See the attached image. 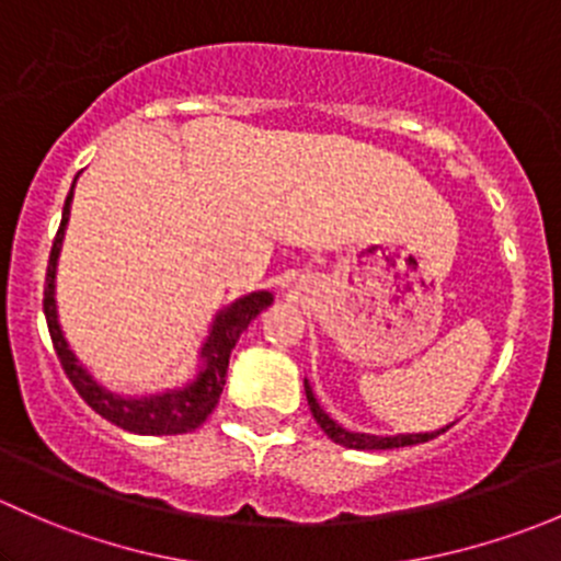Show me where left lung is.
<instances>
[{"label": "left lung", "instance_id": "1", "mask_svg": "<svg viewBox=\"0 0 561 561\" xmlns=\"http://www.w3.org/2000/svg\"><path fill=\"white\" fill-rule=\"evenodd\" d=\"M304 390H307V401H309V410H312L317 426L328 434L336 445H344V448H353V450H390V448H407V445H417V443H428V439L439 437L443 432H448L454 423L448 426L437 428V432H426V434H390V437H380V434H364V432H350V428L339 426L331 415L320 407L317 401L312 386L309 380H304Z\"/></svg>", "mask_w": 561, "mask_h": 561}]
</instances>
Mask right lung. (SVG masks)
<instances>
[{
	"label": "right lung",
	"mask_w": 561,
	"mask_h": 561,
	"mask_svg": "<svg viewBox=\"0 0 561 561\" xmlns=\"http://www.w3.org/2000/svg\"><path fill=\"white\" fill-rule=\"evenodd\" d=\"M72 190H76V181H72L65 208H61V225L59 230H56L54 247H50V260L48 271H45L43 290V312L45 320H48L50 342H54L56 355H59L61 369L70 377L72 388L81 393V399L87 401L98 415H103L105 421L124 428V432L146 434V437L195 432V428L211 415L219 396H222L225 377H228L230 366V353H233L236 342H239L241 333L247 331L249 322L274 304V296H271L268 290H254L249 293V296L236 298L233 304H228V307H222L214 314L206 339H203L201 347H197V371L192 380L181 382V386L175 388L151 390V393H118V390L105 388L103 382L78 360V355L72 353L70 342H67L65 331H61L59 309H56V268H59V252L61 244H65L67 222H70Z\"/></svg>",
	"instance_id": "obj_1"
}]
</instances>
